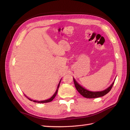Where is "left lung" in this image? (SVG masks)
<instances>
[{
    "label": "left lung",
    "instance_id": "obj_1",
    "mask_svg": "<svg viewBox=\"0 0 130 130\" xmlns=\"http://www.w3.org/2000/svg\"><path fill=\"white\" fill-rule=\"evenodd\" d=\"M75 86V88L77 89V91L81 95H82L83 96L86 98H90V99H93V98H96L101 96H103L106 94H107L111 89H112L113 84L115 83V81H114L112 85L109 86L108 88L106 89L103 91L100 92H92V91H89L88 90H87L86 89L84 88L82 86L78 84L76 81L75 80V78H73ZM116 80V79H115Z\"/></svg>",
    "mask_w": 130,
    "mask_h": 130
}]
</instances>
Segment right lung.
<instances>
[{
    "instance_id": "right-lung-1",
    "label": "right lung",
    "mask_w": 130,
    "mask_h": 130,
    "mask_svg": "<svg viewBox=\"0 0 130 130\" xmlns=\"http://www.w3.org/2000/svg\"><path fill=\"white\" fill-rule=\"evenodd\" d=\"M61 80L60 81V82H59V84H58V86H57V90H56V92H55V93H54V95L51 97L50 99H47V100H42V101H36V100H32V99H30V98H29L28 97H27L25 94V96L27 98V99H28L29 100H30V101H34V102H35V103H49V102H51L52 101L54 98H55V97L56 96V94H57V91H58V87H59V86H60V82H61Z\"/></svg>"
}]
</instances>
